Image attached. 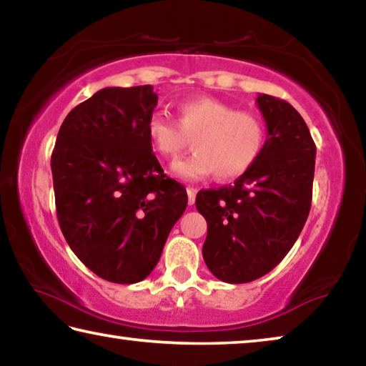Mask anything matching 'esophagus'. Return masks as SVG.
Returning <instances> with one entry per match:
<instances>
[{
  "mask_svg": "<svg viewBox=\"0 0 366 366\" xmlns=\"http://www.w3.org/2000/svg\"><path fill=\"white\" fill-rule=\"evenodd\" d=\"M187 197H189V205H194L195 197H197V189L187 187Z\"/></svg>",
  "mask_w": 366,
  "mask_h": 366,
  "instance_id": "esophagus-1",
  "label": "esophagus"
}]
</instances>
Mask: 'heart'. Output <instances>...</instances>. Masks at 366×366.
<instances>
[{
  "instance_id": "heart-1",
  "label": "heart",
  "mask_w": 366,
  "mask_h": 366,
  "mask_svg": "<svg viewBox=\"0 0 366 366\" xmlns=\"http://www.w3.org/2000/svg\"><path fill=\"white\" fill-rule=\"evenodd\" d=\"M145 127L153 150L166 159L176 158L192 139L195 152L171 166L184 181H200L213 172L221 181L239 177L258 159L266 139L264 124L255 113L212 97L179 104L177 121L154 111Z\"/></svg>"
}]
</instances>
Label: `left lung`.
<instances>
[{
    "instance_id": "left-lung-1",
    "label": "left lung",
    "mask_w": 366,
    "mask_h": 366,
    "mask_svg": "<svg viewBox=\"0 0 366 366\" xmlns=\"http://www.w3.org/2000/svg\"><path fill=\"white\" fill-rule=\"evenodd\" d=\"M266 140L258 159L232 185L200 190L195 207L208 224L203 259L218 280L264 276L292 249L312 205L317 147L292 104L258 95Z\"/></svg>"
}]
</instances>
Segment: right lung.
I'll return each instance as SVG.
<instances>
[{"label":"right lung","instance_id":"obj_1","mask_svg":"<svg viewBox=\"0 0 366 366\" xmlns=\"http://www.w3.org/2000/svg\"><path fill=\"white\" fill-rule=\"evenodd\" d=\"M152 85L107 86L74 108L51 154L59 227L97 276L134 284L150 274L187 207L147 135Z\"/></svg>","mask_w":366,"mask_h":366}]
</instances>
